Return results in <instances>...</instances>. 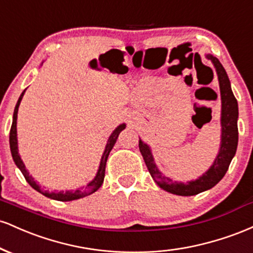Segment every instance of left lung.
<instances>
[{
  "instance_id": "1",
  "label": "left lung",
  "mask_w": 253,
  "mask_h": 253,
  "mask_svg": "<svg viewBox=\"0 0 253 253\" xmlns=\"http://www.w3.org/2000/svg\"><path fill=\"white\" fill-rule=\"evenodd\" d=\"M208 59L213 62L217 72V78H219L220 92H221V147L217 155L215 162L211 165V169L207 171L202 177H200L196 181H191L187 184L184 183L173 182L172 179L168 178L162 175L157 169L153 157L151 155L150 147L143 141L139 140V150L149 169L150 175L155 179V182L162 189L169 191L171 194L181 196H193L196 194L202 193V191L211 189L214 185L217 184L225 173L227 172L229 164H231L232 158L236 155L238 146V102L232 92L231 84L225 69L219 62V59L213 56H207Z\"/></svg>"
}]
</instances>
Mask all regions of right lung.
Instances as JSON below:
<instances>
[{
	"instance_id": "1",
	"label": "right lung",
	"mask_w": 253,
	"mask_h": 253,
	"mask_svg": "<svg viewBox=\"0 0 253 253\" xmlns=\"http://www.w3.org/2000/svg\"><path fill=\"white\" fill-rule=\"evenodd\" d=\"M26 90H24V92H22L21 95H20L19 97V101H17L16 106H15V109H14V115H13V123H11V127H10V133H9V145H10V151H11V156H13V159L14 162H15L16 167L19 168L20 170H21L22 175L25 176L26 181L28 182V184L31 185L33 189H36L37 191H39V193H42V190H40V187L37 184V182L34 181L33 177L30 176V173L27 172V170H26L24 163H22L21 158H20L19 156V151H17V139H16V119H17V110H19V106H20V102H21L22 100V96H24ZM125 127H126V125L123 124L120 125V126L118 127L117 129L113 132V134L109 136V140L108 143H107V146H106V150H104L103 152V156H102V159H101V163H100V168H98V171H97V175L95 177L94 179H92L91 182L89 183L88 185H86L85 188H83L82 190H75V191H65V193H63V191H59V193H42L43 195L50 197V199H53V200H57V201H72V200H77V199H81V197H84V196H88L90 194L95 193L98 188L102 185L103 183V179H104V172H106V164H107V159H108V156H109V152L112 151L113 146H114L115 143H117V139L119 138V134H120L121 132L125 129Z\"/></svg>"
}]
</instances>
